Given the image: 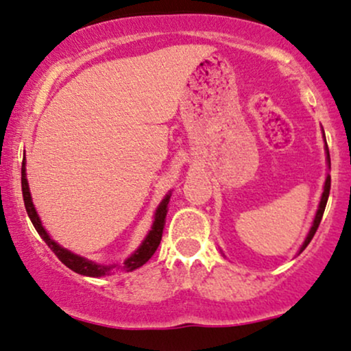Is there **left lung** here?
I'll list each match as a JSON object with an SVG mask.
<instances>
[{
  "label": "left lung",
  "instance_id": "obj_1",
  "mask_svg": "<svg viewBox=\"0 0 351 351\" xmlns=\"http://www.w3.org/2000/svg\"><path fill=\"white\" fill-rule=\"evenodd\" d=\"M325 137V135H324ZM325 150H327V163H328V168H330V154H328V149H327V142H325ZM328 194H330V175H327V180H325V184H324V193H322V197H320V202H319V209L317 213H315V217H314V222H312V227L309 230V234H307L306 240H304L301 250L299 253H302L304 248L309 245V242L314 237V234L317 232V227L320 221H322V216H324V210H325V206H327V199H328Z\"/></svg>",
  "mask_w": 351,
  "mask_h": 351
}]
</instances>
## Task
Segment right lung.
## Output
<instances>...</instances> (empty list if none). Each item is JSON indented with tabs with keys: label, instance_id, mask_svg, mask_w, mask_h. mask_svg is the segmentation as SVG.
<instances>
[{
	"label": "right lung",
	"instance_id": "right-lung-1",
	"mask_svg": "<svg viewBox=\"0 0 351 351\" xmlns=\"http://www.w3.org/2000/svg\"><path fill=\"white\" fill-rule=\"evenodd\" d=\"M24 160H26V157H24ZM24 160H23V168H21V186H23V197H24V206H26V210H27V216L31 219L32 226L36 227L37 234H39L42 240L49 245L50 250L58 256V260H60L65 267L73 269L75 273L83 274V276L99 278V276H108V274L117 271V269H119V271H134V269L141 268L142 265H145L147 261L152 258V255H154L155 250L158 248L160 240H162L165 219H167L168 202H170L171 193H168L167 196L163 197V201L160 202L157 210H155V219H154V223H152V229L149 230V234H147V237L143 239L141 247H138L128 260H124V263L122 265H99V263H95V261L84 258V256L75 255V253H71L70 250H66V248L60 247L55 240L50 239V235L47 234V230L44 229V226H42L40 219L37 216V210L32 204L31 191H29V184L26 178V162H24Z\"/></svg>",
	"mask_w": 351,
	"mask_h": 351
}]
</instances>
